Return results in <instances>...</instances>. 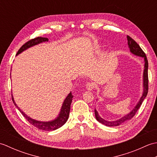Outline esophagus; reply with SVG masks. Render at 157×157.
I'll use <instances>...</instances> for the list:
<instances>
[{"mask_svg":"<svg viewBox=\"0 0 157 157\" xmlns=\"http://www.w3.org/2000/svg\"><path fill=\"white\" fill-rule=\"evenodd\" d=\"M86 88H87L88 90L90 91L94 89V88L95 87V84L92 82H89V83H87V84H86Z\"/></svg>","mask_w":157,"mask_h":157,"instance_id":"obj_1","label":"esophagus"}]
</instances>
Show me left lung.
<instances>
[{
  "instance_id": "obj_1",
  "label": "left lung",
  "mask_w": 157,
  "mask_h": 157,
  "mask_svg": "<svg viewBox=\"0 0 157 157\" xmlns=\"http://www.w3.org/2000/svg\"><path fill=\"white\" fill-rule=\"evenodd\" d=\"M127 38H128V47L129 48V51L131 52L133 55L136 56H140V57L144 58V71H143V93L141 96V98H140L139 101L138 102L137 104L135 106V107L133 109L132 111L129 113L128 114L125 115V116L122 117L121 118H120L117 120H115V121H106L105 119L102 118L101 116L99 115L98 111L94 109V113H95V117L96 119L98 121L101 123L102 124L105 125L108 127H113V126H118L122 124L123 123L125 122L126 121H128V120L131 119L133 117H134L136 112H137L138 110L140 107L142 102L144 101L145 99L146 96H147L148 91V63L147 58H146V56L144 51H142V48H140L137 42L135 40H134L131 37H129V36H127Z\"/></svg>"
}]
</instances>
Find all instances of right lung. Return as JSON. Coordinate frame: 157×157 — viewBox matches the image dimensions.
<instances>
[{
  "instance_id": "obj_1",
  "label": "right lung",
  "mask_w": 157,
  "mask_h": 157,
  "mask_svg": "<svg viewBox=\"0 0 157 157\" xmlns=\"http://www.w3.org/2000/svg\"><path fill=\"white\" fill-rule=\"evenodd\" d=\"M48 39L47 38L38 37L34 39H32L30 40H29L28 42H26L25 44H23L21 47L20 48L17 53V55H18L19 54H20V53H21L22 52L25 51V50H27L28 48L32 47V46L37 45L38 44H40L42 42H48ZM73 97V96L72 95L71 92L65 98L64 101H63L61 111H60L59 115L56 117V119L50 121H37V120L33 119L31 117H28L27 115H26L24 112H23L18 107L17 105H16V103L14 101V98L13 97V95H12V100L16 107L18 109L19 111L21 113V114L24 116V117L27 119L29 121V123H30L32 125L35 126L36 128H37L40 129L44 130V131H53V130H55L56 129L61 128V127L64 125L66 123V121H67V119L69 118V115L70 109H71V104L72 102Z\"/></svg>"
}]
</instances>
